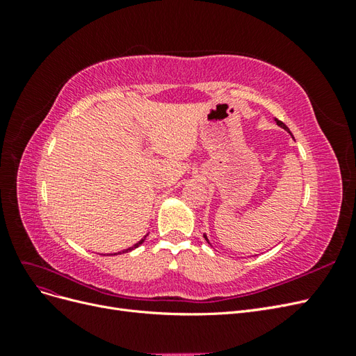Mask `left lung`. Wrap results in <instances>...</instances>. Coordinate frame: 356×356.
I'll return each mask as SVG.
<instances>
[{"instance_id":"obj_1","label":"left lung","mask_w":356,"mask_h":356,"mask_svg":"<svg viewBox=\"0 0 356 356\" xmlns=\"http://www.w3.org/2000/svg\"><path fill=\"white\" fill-rule=\"evenodd\" d=\"M276 123H277V124H279V126H281V127H284V129H286V131H288V127H286V126H285V124H284V123H282V122H281V120H276ZM204 239H207V241H208V238H207V236H204ZM208 242H209V241H208Z\"/></svg>"}]
</instances>
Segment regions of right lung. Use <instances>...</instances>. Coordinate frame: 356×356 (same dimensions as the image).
Returning a JSON list of instances; mask_svg holds the SVG:
<instances>
[{"label": "right lung", "instance_id": "add662e5", "mask_svg": "<svg viewBox=\"0 0 356 356\" xmlns=\"http://www.w3.org/2000/svg\"><path fill=\"white\" fill-rule=\"evenodd\" d=\"M144 241H145V238H144V239H141V241H139V242H138V243H136V245H134V246H132V248H127V250H124V251H122V252H123V254H124V252H129V251H132V250H134V248H136V246H139V245H141V243H143V242H144ZM117 254H118V252H117ZM114 255H115V254H114Z\"/></svg>", "mask_w": 356, "mask_h": 356}]
</instances>
